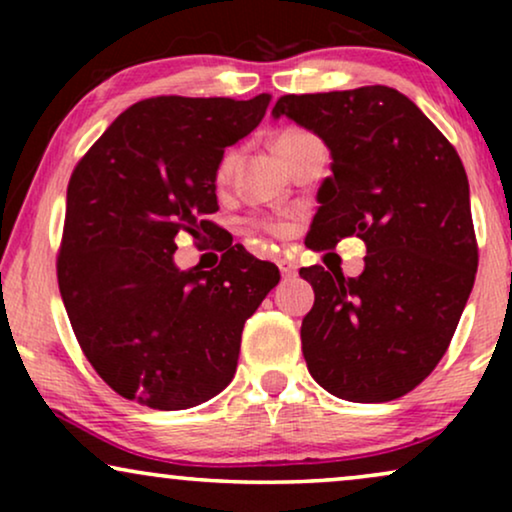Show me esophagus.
Segmentation results:
<instances>
[{"label": "esophagus", "instance_id": "34e87169", "mask_svg": "<svg viewBox=\"0 0 512 512\" xmlns=\"http://www.w3.org/2000/svg\"><path fill=\"white\" fill-rule=\"evenodd\" d=\"M277 265H279V272H282V277H296L298 265L289 261V258H279Z\"/></svg>", "mask_w": 512, "mask_h": 512}]
</instances>
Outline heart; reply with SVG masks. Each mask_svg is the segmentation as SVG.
Returning a JSON list of instances; mask_svg holds the SVG:
<instances>
[{
	"mask_svg": "<svg viewBox=\"0 0 512 512\" xmlns=\"http://www.w3.org/2000/svg\"><path fill=\"white\" fill-rule=\"evenodd\" d=\"M310 139H314V135H312V132L303 130V128H284V130L277 132L275 139H272V146H275V151L284 160V156H289L291 149H296V146L303 144V142H310ZM235 160H237V151L235 149H228L219 158V165H216V170H214V181H216V184H219V186L228 184L230 177H233ZM249 223L254 228H261V230H265V233H272V235H277L279 230H282V226H279L277 221L263 219V216H258V219H251Z\"/></svg>",
	"mask_w": 512,
	"mask_h": 512,
	"instance_id": "b5f03b06",
	"label": "heart"
}]
</instances>
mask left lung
Here are the masks:
<instances>
[{
  "instance_id": "obj_1",
  "label": "left lung",
  "mask_w": 512,
  "mask_h": 512,
  "mask_svg": "<svg viewBox=\"0 0 512 512\" xmlns=\"http://www.w3.org/2000/svg\"><path fill=\"white\" fill-rule=\"evenodd\" d=\"M272 116L312 130L331 151L310 247L356 235L368 251L359 277L300 268L314 289L300 326L307 370L345 401L401 398L443 359L478 270L459 153L387 86L284 95Z\"/></svg>"
}]
</instances>
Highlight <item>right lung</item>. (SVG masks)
I'll return each instance as SVG.
<instances>
[{"instance_id":"obj_1","label":"right lung","mask_w":512,"mask_h":512,"mask_svg":"<svg viewBox=\"0 0 512 512\" xmlns=\"http://www.w3.org/2000/svg\"><path fill=\"white\" fill-rule=\"evenodd\" d=\"M270 95L149 97L125 109L74 167L58 284L74 335L116 394L186 410L230 384L242 328L275 263L242 244L214 270H179L174 237L214 228V170L263 121Z\"/></svg>"}]
</instances>
